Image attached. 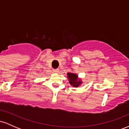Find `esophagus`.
Listing matches in <instances>:
<instances>
[{"mask_svg": "<svg viewBox=\"0 0 129 129\" xmlns=\"http://www.w3.org/2000/svg\"><path fill=\"white\" fill-rule=\"evenodd\" d=\"M53 71L54 72V73H58V72H59V69H53Z\"/></svg>", "mask_w": 129, "mask_h": 129, "instance_id": "obj_1", "label": "esophagus"}]
</instances>
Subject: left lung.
I'll list each match as a JSON object with an SVG mask.
<instances>
[{"mask_svg": "<svg viewBox=\"0 0 129 129\" xmlns=\"http://www.w3.org/2000/svg\"><path fill=\"white\" fill-rule=\"evenodd\" d=\"M67 78L69 79V83L70 85H73L75 87H78L82 83L81 80L80 79H78V75L76 73H67Z\"/></svg>", "mask_w": 129, "mask_h": 129, "instance_id": "left-lung-1", "label": "left lung"}]
</instances>
